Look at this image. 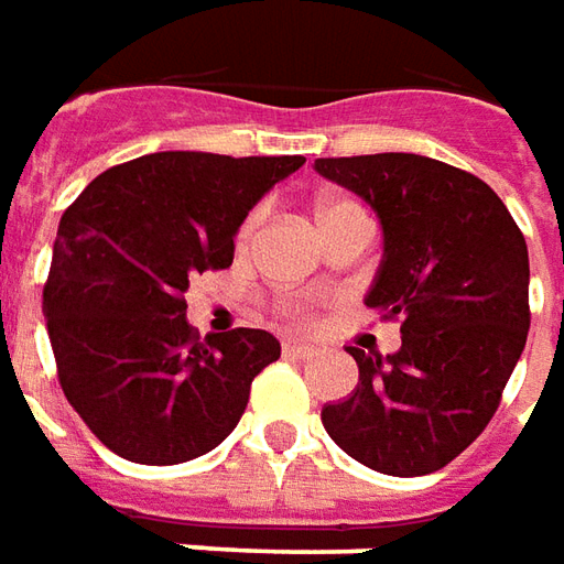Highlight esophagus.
Returning a JSON list of instances; mask_svg holds the SVG:
<instances>
[{
    "mask_svg": "<svg viewBox=\"0 0 564 564\" xmlns=\"http://www.w3.org/2000/svg\"><path fill=\"white\" fill-rule=\"evenodd\" d=\"M282 352L289 355V358H313L315 346H310V343H297V339H289V343L282 346Z\"/></svg>",
    "mask_w": 564,
    "mask_h": 564,
    "instance_id": "obj_1",
    "label": "esophagus"
}]
</instances>
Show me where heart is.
<instances>
[{"label": "heart", "instance_id": "heart-1", "mask_svg": "<svg viewBox=\"0 0 564 564\" xmlns=\"http://www.w3.org/2000/svg\"><path fill=\"white\" fill-rule=\"evenodd\" d=\"M346 212H358V206L349 203V199H322V203L315 206V218H318V225H325V221L337 218V215H346ZM254 225H258V215H251L249 221L242 225V230H239V242H249Z\"/></svg>", "mask_w": 564, "mask_h": 564}]
</instances>
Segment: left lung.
I'll use <instances>...</instances> for the list:
<instances>
[{
  "mask_svg": "<svg viewBox=\"0 0 564 564\" xmlns=\"http://www.w3.org/2000/svg\"><path fill=\"white\" fill-rule=\"evenodd\" d=\"M315 170L377 212L382 261L365 303L401 318L394 355L346 346L358 386L322 406V425L379 474H434L480 437L525 349V237L486 182L422 154L318 158Z\"/></svg>",
  "mask_w": 564,
  "mask_h": 564,
  "instance_id": "8db88e82",
  "label": "left lung"
}]
</instances>
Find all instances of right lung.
Returning <instances> with one entry per match:
<instances>
[{"mask_svg": "<svg viewBox=\"0 0 564 564\" xmlns=\"http://www.w3.org/2000/svg\"><path fill=\"white\" fill-rule=\"evenodd\" d=\"M306 158L158 151L111 166L63 212L45 282L66 401L135 465H178L237 429L279 339L237 327L199 339L185 291L234 263L251 206Z\"/></svg>", "mask_w": 564, "mask_h": 564, "instance_id": "1", "label": "right lung"}]
</instances>
